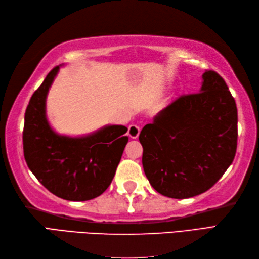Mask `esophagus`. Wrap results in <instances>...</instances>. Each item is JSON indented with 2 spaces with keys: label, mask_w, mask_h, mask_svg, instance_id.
I'll return each instance as SVG.
<instances>
[{
  "label": "esophagus",
  "mask_w": 259,
  "mask_h": 259,
  "mask_svg": "<svg viewBox=\"0 0 259 259\" xmlns=\"http://www.w3.org/2000/svg\"><path fill=\"white\" fill-rule=\"evenodd\" d=\"M140 134V126L137 125V124H131L129 126V130H128V135L130 138L133 139H137L138 138V136Z\"/></svg>",
  "instance_id": "34e87169"
}]
</instances>
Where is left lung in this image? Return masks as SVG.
<instances>
[{
  "label": "left lung",
  "mask_w": 259,
  "mask_h": 259,
  "mask_svg": "<svg viewBox=\"0 0 259 259\" xmlns=\"http://www.w3.org/2000/svg\"><path fill=\"white\" fill-rule=\"evenodd\" d=\"M237 121L226 82L206 71L199 92L178 98L141 130L142 166L150 185L175 199L211 188L235 158Z\"/></svg>",
  "instance_id": "obj_1"
}]
</instances>
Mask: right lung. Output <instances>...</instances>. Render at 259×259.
Masks as SVG:
<instances>
[{"label":"right lung","instance_id":"right-lung-1","mask_svg":"<svg viewBox=\"0 0 259 259\" xmlns=\"http://www.w3.org/2000/svg\"><path fill=\"white\" fill-rule=\"evenodd\" d=\"M62 65L48 73L27 104L24 158L32 174L53 195L70 201L90 200L111 184L128 142L123 136L128 129L108 124L78 137L54 131L47 115V97Z\"/></svg>","mask_w":259,"mask_h":259}]
</instances>
